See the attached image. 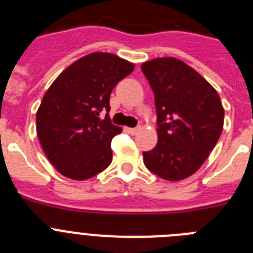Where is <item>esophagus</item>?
<instances>
[{
	"label": "esophagus",
	"instance_id": "34e87169",
	"mask_svg": "<svg viewBox=\"0 0 253 253\" xmlns=\"http://www.w3.org/2000/svg\"><path fill=\"white\" fill-rule=\"evenodd\" d=\"M139 130H140V126H137V128H130V129H129V133H130V134H137Z\"/></svg>",
	"mask_w": 253,
	"mask_h": 253
}]
</instances>
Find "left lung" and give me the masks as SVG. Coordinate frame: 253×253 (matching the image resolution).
I'll return each mask as SVG.
<instances>
[{
    "mask_svg": "<svg viewBox=\"0 0 253 253\" xmlns=\"http://www.w3.org/2000/svg\"><path fill=\"white\" fill-rule=\"evenodd\" d=\"M154 93L158 143L143 152L154 175L178 181L195 173L223 130L224 109L213 86L182 60L156 58L142 64Z\"/></svg>",
    "mask_w": 253,
    "mask_h": 253,
    "instance_id": "1",
    "label": "left lung"
}]
</instances>
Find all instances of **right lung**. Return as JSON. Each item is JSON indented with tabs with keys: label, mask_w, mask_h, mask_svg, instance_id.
<instances>
[{
	"label": "right lung",
	"mask_w": 253,
	"mask_h": 253,
	"mask_svg": "<svg viewBox=\"0 0 253 253\" xmlns=\"http://www.w3.org/2000/svg\"><path fill=\"white\" fill-rule=\"evenodd\" d=\"M133 69V63L115 54L91 53L64 69L48 88L38 109L37 133L63 176L87 180L111 163V139L122 128L109 118L110 93Z\"/></svg>",
	"instance_id": "right-lung-1"
}]
</instances>
